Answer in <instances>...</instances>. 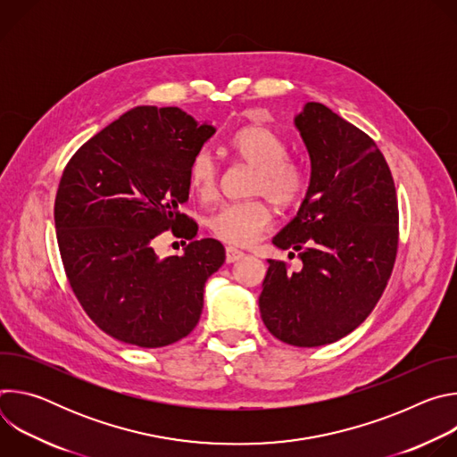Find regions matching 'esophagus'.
Here are the masks:
<instances>
[{
    "mask_svg": "<svg viewBox=\"0 0 457 457\" xmlns=\"http://www.w3.org/2000/svg\"><path fill=\"white\" fill-rule=\"evenodd\" d=\"M244 251H240V249H237V247H226V262L228 264H233V262H238L240 258H244Z\"/></svg>",
    "mask_w": 457,
    "mask_h": 457,
    "instance_id": "esophagus-1",
    "label": "esophagus"
}]
</instances>
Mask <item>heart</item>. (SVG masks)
<instances>
[{"mask_svg":"<svg viewBox=\"0 0 457 457\" xmlns=\"http://www.w3.org/2000/svg\"><path fill=\"white\" fill-rule=\"evenodd\" d=\"M237 157L254 166L251 193L264 195L277 206L293 204L303 191L305 173L302 166L287 157L286 139L266 124H247L229 141ZM220 168L210 150H201L191 159L187 179L191 189L201 199L215 197ZM271 222L266 201L233 203L219 208L208 219L215 237L231 245L253 244Z\"/></svg>","mask_w":457,"mask_h":457,"instance_id":"heart-1","label":"heart"}]
</instances>
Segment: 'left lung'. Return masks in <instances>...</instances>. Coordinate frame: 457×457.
Segmentation results:
<instances>
[{"label":"left lung","instance_id":"obj_1","mask_svg":"<svg viewBox=\"0 0 457 457\" xmlns=\"http://www.w3.org/2000/svg\"><path fill=\"white\" fill-rule=\"evenodd\" d=\"M295 126L311 161L305 197L273 237L300 251V271L278 260L258 298L268 331L284 344H333L370 314L398 251V201L376 143L321 103H305Z\"/></svg>","mask_w":457,"mask_h":457}]
</instances>
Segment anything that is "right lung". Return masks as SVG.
<instances>
[{"label": "right lung", "mask_w": 457, "mask_h": 457, "mask_svg": "<svg viewBox=\"0 0 457 457\" xmlns=\"http://www.w3.org/2000/svg\"><path fill=\"white\" fill-rule=\"evenodd\" d=\"M215 132L177 106H136L62 171L54 220L64 273L87 314L119 342L164 347L199 323L206 280L226 253L215 238L195 240L180 206L191 159ZM170 227L190 244L182 257L159 259L153 240Z\"/></svg>", "instance_id": "1"}]
</instances>
